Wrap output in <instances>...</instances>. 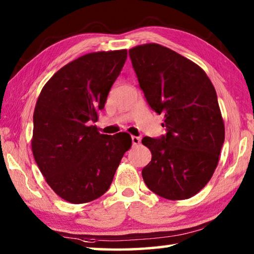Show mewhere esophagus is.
Wrapping results in <instances>:
<instances>
[{
    "label": "esophagus",
    "instance_id": "obj_1",
    "mask_svg": "<svg viewBox=\"0 0 254 254\" xmlns=\"http://www.w3.org/2000/svg\"><path fill=\"white\" fill-rule=\"evenodd\" d=\"M132 144L133 145H137V144H140V137L139 136H135V135H132Z\"/></svg>",
    "mask_w": 254,
    "mask_h": 254
}]
</instances>
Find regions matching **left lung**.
I'll use <instances>...</instances> for the list:
<instances>
[{
    "label": "left lung",
    "mask_w": 254,
    "mask_h": 254,
    "mask_svg": "<svg viewBox=\"0 0 254 254\" xmlns=\"http://www.w3.org/2000/svg\"><path fill=\"white\" fill-rule=\"evenodd\" d=\"M147 102L163 114L167 134L144 136L152 158L142 169L145 185L170 200L195 196L216 169L225 127L212 81L191 60L158 44L128 50Z\"/></svg>",
    "instance_id": "left-lung-1"
}]
</instances>
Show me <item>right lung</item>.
I'll return each instance as SVG.
<instances>
[{
    "instance_id": "right-lung-1",
    "label": "right lung",
    "mask_w": 254,
    "mask_h": 254,
    "mask_svg": "<svg viewBox=\"0 0 254 254\" xmlns=\"http://www.w3.org/2000/svg\"><path fill=\"white\" fill-rule=\"evenodd\" d=\"M127 49L97 51L72 60L42 87L33 113L32 153L47 184L71 204L101 197L110 188L131 135L101 134L98 120Z\"/></svg>"
}]
</instances>
